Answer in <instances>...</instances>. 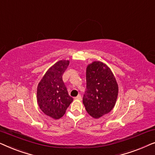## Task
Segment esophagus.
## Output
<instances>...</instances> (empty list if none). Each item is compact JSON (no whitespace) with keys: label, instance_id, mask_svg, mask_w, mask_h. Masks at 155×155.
<instances>
[{"label":"esophagus","instance_id":"esophagus-1","mask_svg":"<svg viewBox=\"0 0 155 155\" xmlns=\"http://www.w3.org/2000/svg\"><path fill=\"white\" fill-rule=\"evenodd\" d=\"M75 99H77V100H82V97H81V95L80 94H78L77 97H75Z\"/></svg>","mask_w":155,"mask_h":155}]
</instances>
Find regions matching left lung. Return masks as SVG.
I'll use <instances>...</instances> for the list:
<instances>
[{"label":"left lung","instance_id":"1","mask_svg":"<svg viewBox=\"0 0 155 155\" xmlns=\"http://www.w3.org/2000/svg\"><path fill=\"white\" fill-rule=\"evenodd\" d=\"M86 81L83 104L87 112L97 119L114 109L117 100L118 85L110 68L99 61L87 65Z\"/></svg>","mask_w":155,"mask_h":155}]
</instances>
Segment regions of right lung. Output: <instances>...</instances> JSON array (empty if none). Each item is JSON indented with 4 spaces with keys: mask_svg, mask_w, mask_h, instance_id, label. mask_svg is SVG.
Wrapping results in <instances>:
<instances>
[{
    "mask_svg": "<svg viewBox=\"0 0 155 155\" xmlns=\"http://www.w3.org/2000/svg\"><path fill=\"white\" fill-rule=\"evenodd\" d=\"M69 63V60H61L54 63L46 72L37 86L38 105L44 114L54 119L63 117L73 101L62 79Z\"/></svg>",
    "mask_w": 155,
    "mask_h": 155,
    "instance_id": "add662e5",
    "label": "right lung"
}]
</instances>
